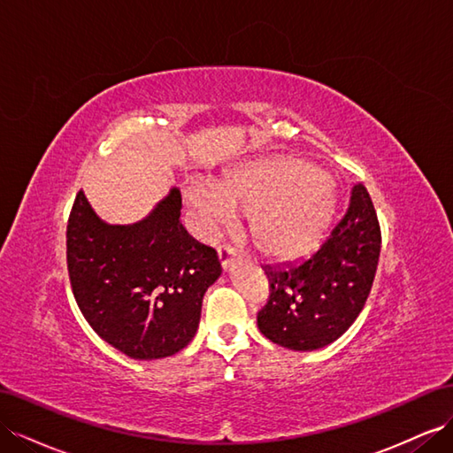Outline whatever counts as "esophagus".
Segmentation results:
<instances>
[{
  "label": "esophagus",
  "instance_id": "esophagus-1",
  "mask_svg": "<svg viewBox=\"0 0 453 453\" xmlns=\"http://www.w3.org/2000/svg\"><path fill=\"white\" fill-rule=\"evenodd\" d=\"M217 255H219V261H221L223 268H226L230 265V261L236 257V251L228 243H221V246H217Z\"/></svg>",
  "mask_w": 453,
  "mask_h": 453
}]
</instances>
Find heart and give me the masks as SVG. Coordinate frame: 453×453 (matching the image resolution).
<instances>
[{
	"mask_svg": "<svg viewBox=\"0 0 453 453\" xmlns=\"http://www.w3.org/2000/svg\"><path fill=\"white\" fill-rule=\"evenodd\" d=\"M187 198L205 228L248 215V230L257 250L289 259L312 248L329 215V185L309 164L276 157L251 164L219 180H192Z\"/></svg>",
	"mask_w": 453,
	"mask_h": 453,
	"instance_id": "1",
	"label": "heart"
}]
</instances>
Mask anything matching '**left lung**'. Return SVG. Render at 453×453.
<instances>
[{
    "label": "left lung",
    "instance_id": "obj_1",
    "mask_svg": "<svg viewBox=\"0 0 453 453\" xmlns=\"http://www.w3.org/2000/svg\"><path fill=\"white\" fill-rule=\"evenodd\" d=\"M381 253L370 192L354 182L345 213L307 259L266 266L268 299L257 326L273 343L316 350L343 335L362 312Z\"/></svg>",
    "mask_w": 453,
    "mask_h": 453
}]
</instances>
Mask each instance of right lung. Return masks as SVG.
<instances>
[{"mask_svg":"<svg viewBox=\"0 0 453 453\" xmlns=\"http://www.w3.org/2000/svg\"><path fill=\"white\" fill-rule=\"evenodd\" d=\"M180 192L131 226L103 223L76 194L66 226V266L85 320L131 358H165L196 334L202 299L221 274L217 251L179 223Z\"/></svg>","mask_w":453,"mask_h":453,"instance_id":"obj_1","label":"right lung"}]
</instances>
